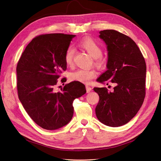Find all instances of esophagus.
Segmentation results:
<instances>
[{
    "instance_id": "obj_1",
    "label": "esophagus",
    "mask_w": 161,
    "mask_h": 161,
    "mask_svg": "<svg viewBox=\"0 0 161 161\" xmlns=\"http://www.w3.org/2000/svg\"><path fill=\"white\" fill-rule=\"evenodd\" d=\"M86 92H90L92 91V88L90 87L89 86H86Z\"/></svg>"
}]
</instances>
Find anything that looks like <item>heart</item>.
Listing matches in <instances>:
<instances>
[{
    "label": "heart",
    "mask_w": 161,
    "mask_h": 161,
    "mask_svg": "<svg viewBox=\"0 0 161 161\" xmlns=\"http://www.w3.org/2000/svg\"><path fill=\"white\" fill-rule=\"evenodd\" d=\"M79 45L82 49L88 52L90 56L95 58V64L97 66H101L103 65V60L101 57L103 50L98 42L92 38L86 37L79 42ZM75 52V48L72 46H69L66 49L64 53V61L67 66L72 64ZM96 75L97 72L93 69H79L71 72L69 75V78L72 81L89 84Z\"/></svg>",
    "instance_id": "b5f03b06"
}]
</instances>
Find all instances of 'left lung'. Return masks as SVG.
I'll use <instances>...</instances> for the list:
<instances>
[{"mask_svg": "<svg viewBox=\"0 0 161 161\" xmlns=\"http://www.w3.org/2000/svg\"><path fill=\"white\" fill-rule=\"evenodd\" d=\"M99 37L107 45L108 61L106 70L97 82L116 86L113 92L95 87L99 96L97 118L111 127L123 125L132 119L142 106L146 95L147 66L142 52L133 40L118 31H101Z\"/></svg>", "mask_w": 161, "mask_h": 161, "instance_id": "left-lung-1", "label": "left lung"}]
</instances>
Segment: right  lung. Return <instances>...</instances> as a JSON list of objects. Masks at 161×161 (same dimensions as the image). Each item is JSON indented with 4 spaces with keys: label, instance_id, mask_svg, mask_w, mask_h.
Returning <instances> with one entry per match:
<instances>
[{
    "label": "right lung",
    "instance_id": "obj_1",
    "mask_svg": "<svg viewBox=\"0 0 161 161\" xmlns=\"http://www.w3.org/2000/svg\"><path fill=\"white\" fill-rule=\"evenodd\" d=\"M75 35L42 34L34 37L17 66L19 99L34 122L47 130L60 128L71 120L76 98L86 93L85 86L73 81L61 91L55 88L66 70L64 53ZM66 80V81L64 80ZM65 82L66 78L61 81Z\"/></svg>",
    "mask_w": 161,
    "mask_h": 161
}]
</instances>
